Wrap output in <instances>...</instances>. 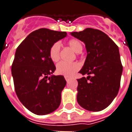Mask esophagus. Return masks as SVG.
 Here are the masks:
<instances>
[{
  "instance_id": "34e87169",
  "label": "esophagus",
  "mask_w": 132,
  "mask_h": 132,
  "mask_svg": "<svg viewBox=\"0 0 132 132\" xmlns=\"http://www.w3.org/2000/svg\"><path fill=\"white\" fill-rule=\"evenodd\" d=\"M65 80L67 81H68L70 80V78L68 77H65Z\"/></svg>"
}]
</instances>
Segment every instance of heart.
Listing matches in <instances>:
<instances>
[{
    "instance_id": "obj_1",
    "label": "heart",
    "mask_w": 132,
    "mask_h": 132,
    "mask_svg": "<svg viewBox=\"0 0 132 132\" xmlns=\"http://www.w3.org/2000/svg\"><path fill=\"white\" fill-rule=\"evenodd\" d=\"M68 45L71 48L77 53H80L83 50V46L79 40L78 39H71L68 41ZM60 44L56 42L50 48L49 55L53 62H57L60 59ZM79 65L77 62H59L56 66L57 72L61 75L66 77H71L75 73L79 70Z\"/></svg>"
}]
</instances>
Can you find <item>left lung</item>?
Instances as JSON below:
<instances>
[{
	"instance_id": "1",
	"label": "left lung",
	"mask_w": 132,
	"mask_h": 132,
	"mask_svg": "<svg viewBox=\"0 0 132 132\" xmlns=\"http://www.w3.org/2000/svg\"><path fill=\"white\" fill-rule=\"evenodd\" d=\"M70 34L85 44L87 55L79 72L87 77L77 79V100L84 109L98 112L115 99L122 73L118 46L106 34L86 28Z\"/></svg>"
}]
</instances>
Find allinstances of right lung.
<instances>
[{
  "instance_id": "right-lung-1",
  "label": "right lung",
  "mask_w": 132,
  "mask_h": 132,
  "mask_svg": "<svg viewBox=\"0 0 132 132\" xmlns=\"http://www.w3.org/2000/svg\"><path fill=\"white\" fill-rule=\"evenodd\" d=\"M65 36V31L39 29L29 34L16 50L11 69L15 92L23 105L36 115L51 113L60 105L67 82L63 76L53 75L56 68L49 51Z\"/></svg>"
}]
</instances>
